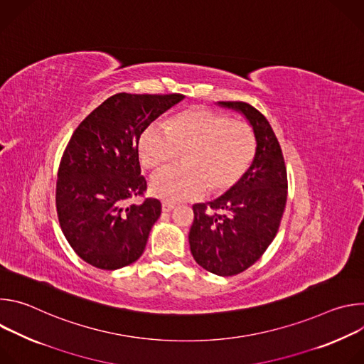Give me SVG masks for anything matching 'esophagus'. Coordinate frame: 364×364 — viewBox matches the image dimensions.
Listing matches in <instances>:
<instances>
[{
    "label": "esophagus",
    "instance_id": "obj_1",
    "mask_svg": "<svg viewBox=\"0 0 364 364\" xmlns=\"http://www.w3.org/2000/svg\"><path fill=\"white\" fill-rule=\"evenodd\" d=\"M174 207H176V205H174L173 203H167V201H164V203H163V205H161V209H163V212H164V213H170V212L174 209Z\"/></svg>",
    "mask_w": 364,
    "mask_h": 364
}]
</instances>
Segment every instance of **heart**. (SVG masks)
I'll return each mask as SVG.
<instances>
[{"mask_svg":"<svg viewBox=\"0 0 364 364\" xmlns=\"http://www.w3.org/2000/svg\"><path fill=\"white\" fill-rule=\"evenodd\" d=\"M177 151H184L183 167H166L149 180V191L166 201L198 198L209 187H233L253 161L256 139L247 124L205 108L183 111L166 128L149 125L139 135L138 155L146 168L170 163Z\"/></svg>","mask_w":364,"mask_h":364,"instance_id":"b5f03b06","label":"heart"}]
</instances>
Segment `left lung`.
I'll use <instances>...</instances> for the list:
<instances>
[{
  "label": "left lung",
  "instance_id": "1",
  "mask_svg": "<svg viewBox=\"0 0 364 364\" xmlns=\"http://www.w3.org/2000/svg\"><path fill=\"white\" fill-rule=\"evenodd\" d=\"M249 122L256 152L245 176L223 196L193 205L188 233L196 262L219 277L252 267L272 243L287 203V168L279 142L268 119L245 102H218Z\"/></svg>",
  "mask_w": 364,
  "mask_h": 364
}]
</instances>
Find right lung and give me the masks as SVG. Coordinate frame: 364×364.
Instances as JSON below:
<instances>
[{"instance_id": "right-lung-1", "label": "right lung", "mask_w": 364, "mask_h": 364, "mask_svg": "<svg viewBox=\"0 0 364 364\" xmlns=\"http://www.w3.org/2000/svg\"><path fill=\"white\" fill-rule=\"evenodd\" d=\"M184 99L173 95L117 93L92 111L73 132L60 161L56 205L62 232L89 265L115 271L142 255L161 203L141 196V132Z\"/></svg>"}]
</instances>
